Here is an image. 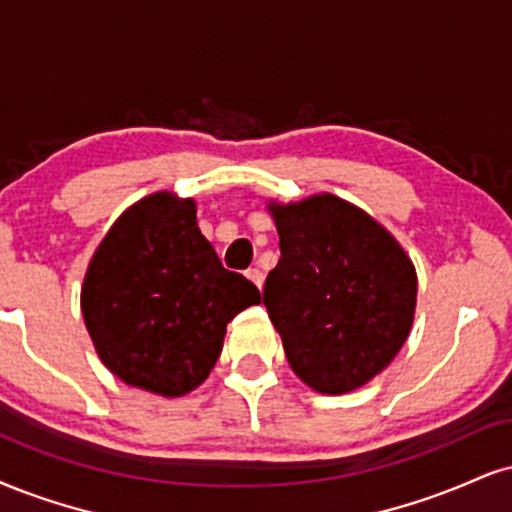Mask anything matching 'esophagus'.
Instances as JSON below:
<instances>
[{
    "label": "esophagus",
    "mask_w": 512,
    "mask_h": 512,
    "mask_svg": "<svg viewBox=\"0 0 512 512\" xmlns=\"http://www.w3.org/2000/svg\"><path fill=\"white\" fill-rule=\"evenodd\" d=\"M246 277H249V280L254 282V285H256L258 289L263 287V273H261V270H258V268H249V270H246Z\"/></svg>",
    "instance_id": "obj_1"
}]
</instances>
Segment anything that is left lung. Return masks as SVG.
<instances>
[{
  "mask_svg": "<svg viewBox=\"0 0 512 512\" xmlns=\"http://www.w3.org/2000/svg\"><path fill=\"white\" fill-rule=\"evenodd\" d=\"M273 218L280 261L263 304L289 365L323 394L363 387L413 325V263L380 223L332 194L273 206Z\"/></svg>",
  "mask_w": 512,
  "mask_h": 512,
  "instance_id": "obj_1",
  "label": "left lung"
}]
</instances>
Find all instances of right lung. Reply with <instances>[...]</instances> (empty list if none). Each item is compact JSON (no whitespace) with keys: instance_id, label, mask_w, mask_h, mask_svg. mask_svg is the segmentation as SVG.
<instances>
[{"instance_id":"right-lung-1","label":"right lung","mask_w":512,"mask_h":512,"mask_svg":"<svg viewBox=\"0 0 512 512\" xmlns=\"http://www.w3.org/2000/svg\"><path fill=\"white\" fill-rule=\"evenodd\" d=\"M261 292L225 270L197 227L194 201L159 192L113 223L87 268L82 318L113 375L161 396L206 380L225 325Z\"/></svg>"}]
</instances>
